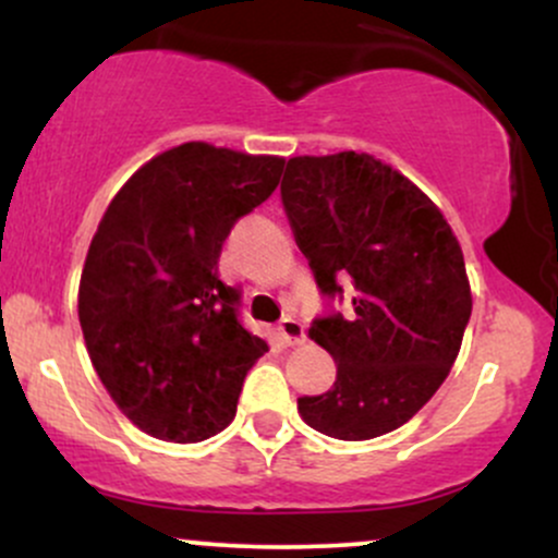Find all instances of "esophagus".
<instances>
[{
  "label": "esophagus",
  "mask_w": 558,
  "mask_h": 558,
  "mask_svg": "<svg viewBox=\"0 0 558 558\" xmlns=\"http://www.w3.org/2000/svg\"><path fill=\"white\" fill-rule=\"evenodd\" d=\"M278 332H280V338H283L286 345H299V343H304V338H306L304 336V325H301L299 319H293V317L280 319Z\"/></svg>",
  "instance_id": "obj_1"
}]
</instances>
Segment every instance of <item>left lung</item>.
<instances>
[{
    "label": "left lung",
    "mask_w": 558,
    "mask_h": 558,
    "mask_svg": "<svg viewBox=\"0 0 558 558\" xmlns=\"http://www.w3.org/2000/svg\"><path fill=\"white\" fill-rule=\"evenodd\" d=\"M280 196L317 288L351 310L317 317L310 338L336 383L301 396V420L338 440L386 435L433 399L472 315L464 254L444 213L373 155L293 157Z\"/></svg>",
    "instance_id": "1"
}]
</instances>
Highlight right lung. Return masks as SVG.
Returning a JSON list of instances; mask_svg holds the SVG:
<instances>
[{"mask_svg": "<svg viewBox=\"0 0 558 558\" xmlns=\"http://www.w3.org/2000/svg\"><path fill=\"white\" fill-rule=\"evenodd\" d=\"M283 157L189 141L128 178L101 217L78 288L88 356L144 433L198 444L233 422L267 351L217 275L222 243L278 189Z\"/></svg>", "mask_w": 558, "mask_h": 558, "instance_id": "1", "label": "right lung"}]
</instances>
